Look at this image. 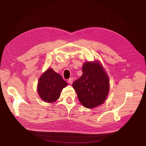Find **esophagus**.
<instances>
[{
    "label": "esophagus",
    "mask_w": 146,
    "mask_h": 146,
    "mask_svg": "<svg viewBox=\"0 0 146 146\" xmlns=\"http://www.w3.org/2000/svg\"><path fill=\"white\" fill-rule=\"evenodd\" d=\"M73 81H74V78H69L68 80V83L70 84H72V83H73Z\"/></svg>",
    "instance_id": "obj_1"
}]
</instances>
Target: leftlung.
I'll return each instance as SVG.
<instances>
[{
	"instance_id": "1",
	"label": "left lung",
	"mask_w": 146,
	"mask_h": 146,
	"mask_svg": "<svg viewBox=\"0 0 146 146\" xmlns=\"http://www.w3.org/2000/svg\"><path fill=\"white\" fill-rule=\"evenodd\" d=\"M83 75L72 83L80 102L92 109L102 104L109 90V80L101 63L98 61L84 63Z\"/></svg>"
}]
</instances>
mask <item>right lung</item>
Segmentation results:
<instances>
[{
    "label": "right lung",
    "mask_w": 146,
    "mask_h": 146,
    "mask_svg": "<svg viewBox=\"0 0 146 146\" xmlns=\"http://www.w3.org/2000/svg\"><path fill=\"white\" fill-rule=\"evenodd\" d=\"M67 85L61 75L49 68L38 80L37 92L43 101L54 103L58 99L62 90Z\"/></svg>",
    "instance_id": "1"
}]
</instances>
